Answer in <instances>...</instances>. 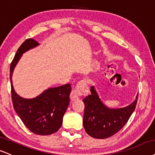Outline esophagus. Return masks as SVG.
<instances>
[{"mask_svg":"<svg viewBox=\"0 0 155 155\" xmlns=\"http://www.w3.org/2000/svg\"><path fill=\"white\" fill-rule=\"evenodd\" d=\"M89 92L88 86L84 81H81L77 84L76 89L71 92L70 98L72 101H76L79 99L80 95L87 94Z\"/></svg>","mask_w":155,"mask_h":155,"instance_id":"obj_1","label":"esophagus"}]
</instances>
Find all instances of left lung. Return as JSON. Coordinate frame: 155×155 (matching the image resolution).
Masks as SVG:
<instances>
[{"mask_svg": "<svg viewBox=\"0 0 155 155\" xmlns=\"http://www.w3.org/2000/svg\"><path fill=\"white\" fill-rule=\"evenodd\" d=\"M91 94L83 100L85 105L83 125L86 132L95 139H107L118 132L126 125L137 105L138 94L130 105L120 108L106 106L94 86Z\"/></svg>", "mask_w": 155, "mask_h": 155, "instance_id": "left-lung-1", "label": "left lung"}]
</instances>
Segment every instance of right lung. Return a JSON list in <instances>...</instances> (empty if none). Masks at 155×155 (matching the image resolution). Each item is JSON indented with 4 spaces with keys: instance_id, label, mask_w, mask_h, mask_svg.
Segmentation results:
<instances>
[{
    "instance_id": "1",
    "label": "right lung",
    "mask_w": 155,
    "mask_h": 155,
    "mask_svg": "<svg viewBox=\"0 0 155 155\" xmlns=\"http://www.w3.org/2000/svg\"><path fill=\"white\" fill-rule=\"evenodd\" d=\"M40 43L33 39H27L18 48L10 66L13 105L22 122L29 130L37 135H50L58 131L63 118L70 103L71 86L67 84L58 87L48 88L34 98L21 97L13 86L12 76L14 68L22 55L37 47Z\"/></svg>"
}]
</instances>
